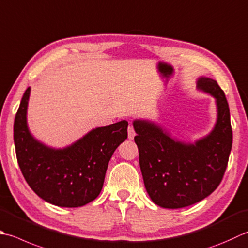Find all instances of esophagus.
<instances>
[{"label": "esophagus", "mask_w": 248, "mask_h": 248, "mask_svg": "<svg viewBox=\"0 0 248 248\" xmlns=\"http://www.w3.org/2000/svg\"><path fill=\"white\" fill-rule=\"evenodd\" d=\"M134 137H135V131H134L133 125L130 124L128 127V138H129V140H133Z\"/></svg>", "instance_id": "esophagus-1"}]
</instances>
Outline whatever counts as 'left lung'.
I'll return each mask as SVG.
<instances>
[{"mask_svg": "<svg viewBox=\"0 0 248 248\" xmlns=\"http://www.w3.org/2000/svg\"><path fill=\"white\" fill-rule=\"evenodd\" d=\"M198 88L216 99L214 130L195 144L176 142L148 121L135 120L140 167L145 188L157 205L181 208L203 200L219 186L232 147L229 105L217 81L201 77Z\"/></svg>", "mask_w": 248, "mask_h": 248, "instance_id": "1", "label": "left lung"}]
</instances>
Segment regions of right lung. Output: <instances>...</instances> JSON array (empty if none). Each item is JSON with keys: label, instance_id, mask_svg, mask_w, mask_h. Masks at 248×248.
I'll list each match as a JSON object with an SVG mask.
<instances>
[{"label": "right lung", "instance_id": "obj_1", "mask_svg": "<svg viewBox=\"0 0 248 248\" xmlns=\"http://www.w3.org/2000/svg\"><path fill=\"white\" fill-rule=\"evenodd\" d=\"M30 87L24 92L14 123L19 168L32 190L43 200L62 207H78L93 201L103 187L114 152L128 138V123L96 128L63 149L34 140L28 130Z\"/></svg>", "mask_w": 248, "mask_h": 248}]
</instances>
